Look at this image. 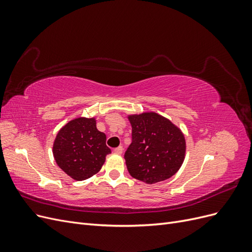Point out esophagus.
<instances>
[{"label": "esophagus", "mask_w": 252, "mask_h": 252, "mask_svg": "<svg viewBox=\"0 0 252 252\" xmlns=\"http://www.w3.org/2000/svg\"><path fill=\"white\" fill-rule=\"evenodd\" d=\"M123 150H124L123 146H119V147L114 149V152H116L117 155H122V154H123Z\"/></svg>", "instance_id": "obj_1"}]
</instances>
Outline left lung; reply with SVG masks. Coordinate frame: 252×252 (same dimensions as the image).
<instances>
[{"label": "left lung", "instance_id": "obj_1", "mask_svg": "<svg viewBox=\"0 0 252 252\" xmlns=\"http://www.w3.org/2000/svg\"><path fill=\"white\" fill-rule=\"evenodd\" d=\"M132 142L125 152L128 172L146 184L171 178L184 162L186 141L181 129L156 112L130 114Z\"/></svg>", "mask_w": 252, "mask_h": 252}]
</instances>
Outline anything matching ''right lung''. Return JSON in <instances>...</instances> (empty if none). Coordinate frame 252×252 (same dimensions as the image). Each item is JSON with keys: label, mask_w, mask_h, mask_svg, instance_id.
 Segmentation results:
<instances>
[{"label": "right lung", "mask_w": 252, "mask_h": 252, "mask_svg": "<svg viewBox=\"0 0 252 252\" xmlns=\"http://www.w3.org/2000/svg\"><path fill=\"white\" fill-rule=\"evenodd\" d=\"M106 134L97 130L95 118H75L60 129L52 146L58 166L75 181H84L101 170L106 156Z\"/></svg>", "instance_id": "obj_1"}]
</instances>
